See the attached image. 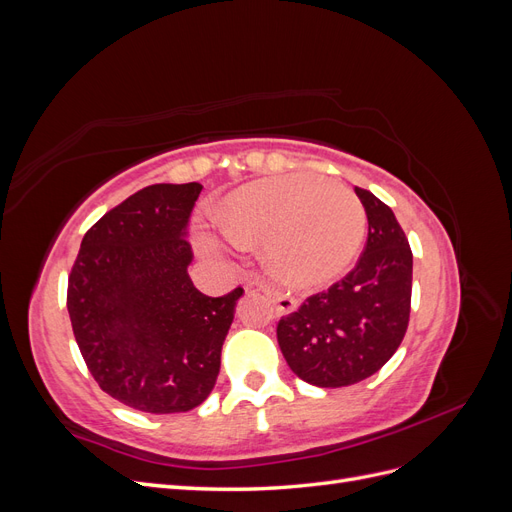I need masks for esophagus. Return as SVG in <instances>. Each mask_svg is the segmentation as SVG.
Wrapping results in <instances>:
<instances>
[{
  "instance_id": "esophagus-1",
  "label": "esophagus",
  "mask_w": 512,
  "mask_h": 512,
  "mask_svg": "<svg viewBox=\"0 0 512 512\" xmlns=\"http://www.w3.org/2000/svg\"><path fill=\"white\" fill-rule=\"evenodd\" d=\"M260 290L265 292L267 297L275 303L277 314H290V312H294V309H297V301H294L290 294H286L282 290H275L269 284H260Z\"/></svg>"
}]
</instances>
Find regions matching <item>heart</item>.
Here are the masks:
<instances>
[{
  "label": "heart",
  "instance_id": "obj_1",
  "mask_svg": "<svg viewBox=\"0 0 512 512\" xmlns=\"http://www.w3.org/2000/svg\"><path fill=\"white\" fill-rule=\"evenodd\" d=\"M230 241L265 239L269 271L292 286H318L342 275L363 243L367 215L348 185L318 175H286L250 183L232 194L220 215ZM207 252L222 239L200 232Z\"/></svg>",
  "mask_w": 512,
  "mask_h": 512
}]
</instances>
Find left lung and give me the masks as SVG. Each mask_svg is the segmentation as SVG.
<instances>
[{"label": "left lung", "mask_w": 512, "mask_h": 512, "mask_svg": "<svg viewBox=\"0 0 512 512\" xmlns=\"http://www.w3.org/2000/svg\"><path fill=\"white\" fill-rule=\"evenodd\" d=\"M367 213V241L354 269L307 297L277 322V344L301 380L339 389L361 382L391 359L406 335L412 299V250L395 213L369 190L354 188Z\"/></svg>", "instance_id": "8db88e82"}]
</instances>
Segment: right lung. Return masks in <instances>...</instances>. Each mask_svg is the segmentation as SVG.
I'll use <instances>...</instances> for the list:
<instances>
[{
    "mask_svg": "<svg viewBox=\"0 0 512 512\" xmlns=\"http://www.w3.org/2000/svg\"><path fill=\"white\" fill-rule=\"evenodd\" d=\"M200 183H156L91 226L68 275V314L89 374L128 408L173 414L203 404L243 288L207 297L185 239Z\"/></svg>",
    "mask_w": 512,
    "mask_h": 512,
    "instance_id": "add662e5",
    "label": "right lung"
}]
</instances>
